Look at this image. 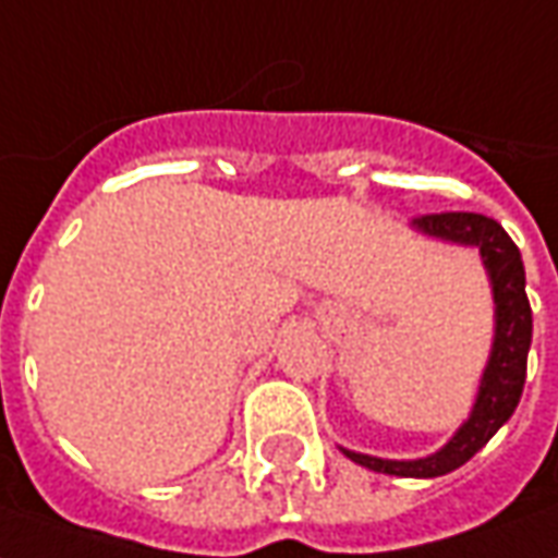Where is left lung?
Segmentation results:
<instances>
[{
    "instance_id": "left-lung-1",
    "label": "left lung",
    "mask_w": 558,
    "mask_h": 558,
    "mask_svg": "<svg viewBox=\"0 0 558 558\" xmlns=\"http://www.w3.org/2000/svg\"><path fill=\"white\" fill-rule=\"evenodd\" d=\"M414 226L435 239L481 247L483 266L489 271L493 292H496V344H493L489 365L483 372L481 396H477L469 423L459 428L453 441L435 456L414 459V462H392V459L350 453V450L344 453L356 465L380 471V474L441 477V474H450L459 465H465L471 456L508 423L513 408L520 404L525 384V360H529V344H532V305L525 295V268L520 247L493 217L474 211H441L416 217Z\"/></svg>"
}]
</instances>
